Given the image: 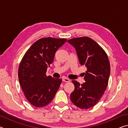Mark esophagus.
<instances>
[{
  "label": "esophagus",
  "instance_id": "esophagus-1",
  "mask_svg": "<svg viewBox=\"0 0 128 128\" xmlns=\"http://www.w3.org/2000/svg\"><path fill=\"white\" fill-rule=\"evenodd\" d=\"M62 81L63 82H70V80L67 78H62Z\"/></svg>",
  "mask_w": 128,
  "mask_h": 128
}]
</instances>
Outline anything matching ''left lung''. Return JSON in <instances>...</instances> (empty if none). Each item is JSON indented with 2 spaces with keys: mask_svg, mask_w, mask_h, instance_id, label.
<instances>
[{
  "mask_svg": "<svg viewBox=\"0 0 128 128\" xmlns=\"http://www.w3.org/2000/svg\"><path fill=\"white\" fill-rule=\"evenodd\" d=\"M74 47L80 64L86 66L84 73L85 82L80 85L73 80L74 90L70 100L77 107L88 109L98 102L108 85L110 74V64L104 50L95 41L87 36L68 40Z\"/></svg>",
  "mask_w": 128,
  "mask_h": 128,
  "instance_id": "obj_1",
  "label": "left lung"
}]
</instances>
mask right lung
<instances>
[{
	"label": "right lung",
	"mask_w": 128,
	"mask_h": 128,
	"mask_svg": "<svg viewBox=\"0 0 128 128\" xmlns=\"http://www.w3.org/2000/svg\"><path fill=\"white\" fill-rule=\"evenodd\" d=\"M66 42L65 38H41L34 42L21 60L18 77L26 98L36 107L51 102L62 83V78L47 76V69L56 51Z\"/></svg>",
	"instance_id": "right-lung-1"
}]
</instances>
